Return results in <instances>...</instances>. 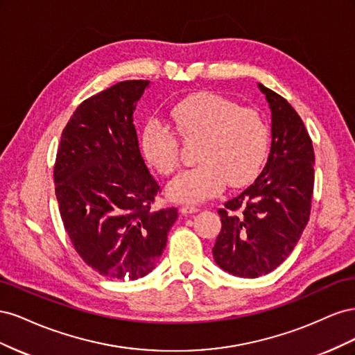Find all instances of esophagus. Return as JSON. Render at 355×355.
<instances>
[{
  "label": "esophagus",
  "mask_w": 355,
  "mask_h": 355,
  "mask_svg": "<svg viewBox=\"0 0 355 355\" xmlns=\"http://www.w3.org/2000/svg\"><path fill=\"white\" fill-rule=\"evenodd\" d=\"M200 209L197 206H191V204H184V206L180 207V211L184 214H191V213H196Z\"/></svg>",
  "instance_id": "esophagus-1"
}]
</instances>
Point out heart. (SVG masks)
Instances as JSON below:
<instances>
[{"mask_svg": "<svg viewBox=\"0 0 355 355\" xmlns=\"http://www.w3.org/2000/svg\"><path fill=\"white\" fill-rule=\"evenodd\" d=\"M170 120L179 135L200 141L196 154L200 163L168 184V196L178 201L200 202L218 196L227 184H250L270 155L271 130L263 115L222 96H189L171 108ZM141 149L148 164L161 175L173 173L179 166V139L158 120L144 127Z\"/></svg>", "mask_w": 355, "mask_h": 355, "instance_id": "1", "label": "heart"}]
</instances>
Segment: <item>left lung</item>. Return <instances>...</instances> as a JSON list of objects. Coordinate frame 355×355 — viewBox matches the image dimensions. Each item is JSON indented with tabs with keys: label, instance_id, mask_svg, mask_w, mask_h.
<instances>
[{
	"label": "left lung",
	"instance_id": "1",
	"mask_svg": "<svg viewBox=\"0 0 355 355\" xmlns=\"http://www.w3.org/2000/svg\"><path fill=\"white\" fill-rule=\"evenodd\" d=\"M272 114L271 151L261 175L218 210L213 257L223 271L256 278L293 252L311 213L314 148L304 121L280 94L259 84Z\"/></svg>",
	"mask_w": 355,
	"mask_h": 355
}]
</instances>
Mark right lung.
I'll return each mask as SVG.
<instances>
[{"label":"right lung","instance_id":"1","mask_svg":"<svg viewBox=\"0 0 355 355\" xmlns=\"http://www.w3.org/2000/svg\"><path fill=\"white\" fill-rule=\"evenodd\" d=\"M146 80L121 81L73 111L53 178L63 227L81 259L114 280H137L163 254L178 209L155 210L161 191L139 149L133 112Z\"/></svg>","mask_w":355,"mask_h":355}]
</instances>
